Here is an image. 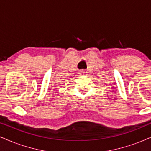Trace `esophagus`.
<instances>
[{"label":"esophagus","instance_id":"obj_1","mask_svg":"<svg viewBox=\"0 0 151 151\" xmlns=\"http://www.w3.org/2000/svg\"><path fill=\"white\" fill-rule=\"evenodd\" d=\"M86 73H87V71L85 70H81V71H80V74H81V76L86 75Z\"/></svg>","mask_w":151,"mask_h":151}]
</instances>
